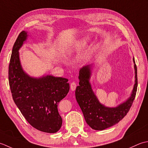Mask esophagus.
I'll return each mask as SVG.
<instances>
[{
  "instance_id": "esophagus-1",
  "label": "esophagus",
  "mask_w": 148,
  "mask_h": 148,
  "mask_svg": "<svg viewBox=\"0 0 148 148\" xmlns=\"http://www.w3.org/2000/svg\"><path fill=\"white\" fill-rule=\"evenodd\" d=\"M76 87H77V85H76V83L75 82H72L70 84V89L72 91H74L75 89H76Z\"/></svg>"
}]
</instances>
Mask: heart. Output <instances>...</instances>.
I'll use <instances>...</instances> for the list:
<instances>
[{"instance_id":"obj_1","label":"heart","mask_w":148,"mask_h":148,"mask_svg":"<svg viewBox=\"0 0 148 148\" xmlns=\"http://www.w3.org/2000/svg\"><path fill=\"white\" fill-rule=\"evenodd\" d=\"M89 41V39L88 37H84L75 43L71 44L70 46H68L66 50V55L72 56L76 52L82 50L84 48L86 47Z\"/></svg>"}]
</instances>
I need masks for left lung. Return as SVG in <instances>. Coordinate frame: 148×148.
I'll list each match as a JSON object with an SVG mask.
<instances>
[{"label":"left lung","instance_id":"left-lung-1","mask_svg":"<svg viewBox=\"0 0 148 148\" xmlns=\"http://www.w3.org/2000/svg\"><path fill=\"white\" fill-rule=\"evenodd\" d=\"M135 70V84L130 96L116 107H106L101 104L92 91L90 78L92 65H87L79 71V86L75 90V97L82 111L87 124L95 130H103L118 123L130 108L136 95L137 89V70L133 57Z\"/></svg>","mask_w":148,"mask_h":148}]
</instances>
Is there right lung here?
I'll use <instances>...</instances> for the list:
<instances>
[{
  "label": "right lung",
  "mask_w": 148,
  "mask_h": 148,
  "mask_svg": "<svg viewBox=\"0 0 148 148\" xmlns=\"http://www.w3.org/2000/svg\"><path fill=\"white\" fill-rule=\"evenodd\" d=\"M27 37V32H21L12 50L8 75L12 96L32 126L46 133H56L62 123L57 105L68 95L70 84L65 78L50 75L36 78L24 71L18 51Z\"/></svg>",
  "instance_id": "1"
}]
</instances>
